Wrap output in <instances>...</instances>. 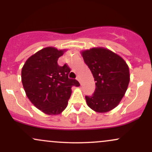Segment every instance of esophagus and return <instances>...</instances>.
I'll return each instance as SVG.
<instances>
[{"label": "esophagus", "mask_w": 152, "mask_h": 152, "mask_svg": "<svg viewBox=\"0 0 152 152\" xmlns=\"http://www.w3.org/2000/svg\"><path fill=\"white\" fill-rule=\"evenodd\" d=\"M76 80H77V81H78V82H79V83H81V78H80L79 76H77V77H76Z\"/></svg>", "instance_id": "1"}]
</instances>
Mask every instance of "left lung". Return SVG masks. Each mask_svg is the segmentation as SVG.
<instances>
[{
    "mask_svg": "<svg viewBox=\"0 0 152 152\" xmlns=\"http://www.w3.org/2000/svg\"><path fill=\"white\" fill-rule=\"evenodd\" d=\"M93 74L96 89L86 96L87 105L97 113H106L116 108L126 93L130 81L129 69L122 57L104 47L81 51Z\"/></svg>",
    "mask_w": 152,
    "mask_h": 152,
    "instance_id": "1",
    "label": "left lung"
}]
</instances>
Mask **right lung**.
<instances>
[{"label": "right lung", "mask_w": 152, "mask_h": 152, "mask_svg": "<svg viewBox=\"0 0 152 152\" xmlns=\"http://www.w3.org/2000/svg\"><path fill=\"white\" fill-rule=\"evenodd\" d=\"M66 50L46 47L29 57L22 68L21 81L26 96L46 114L62 113L68 105L72 86H80L76 79L69 78V66H60L57 63Z\"/></svg>", "instance_id": "obj_1"}]
</instances>
